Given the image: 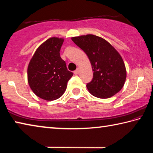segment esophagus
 <instances>
[{
	"label": "esophagus",
	"mask_w": 153,
	"mask_h": 153,
	"mask_svg": "<svg viewBox=\"0 0 153 153\" xmlns=\"http://www.w3.org/2000/svg\"><path fill=\"white\" fill-rule=\"evenodd\" d=\"M79 72V68H77V69H76V70L74 71V74H76V75L78 74Z\"/></svg>",
	"instance_id": "34e87169"
}]
</instances>
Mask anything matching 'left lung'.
Masks as SVG:
<instances>
[{"label":"left lung","mask_w":153,"mask_h":153,"mask_svg":"<svg viewBox=\"0 0 153 153\" xmlns=\"http://www.w3.org/2000/svg\"><path fill=\"white\" fill-rule=\"evenodd\" d=\"M71 40L86 54L93 71L92 80L86 87L92 95L108 98L117 94L125 84L127 73L118 51L99 36L87 34Z\"/></svg>","instance_id":"8db88e82"}]
</instances>
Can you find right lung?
Here are the masks:
<instances>
[{
    "mask_svg": "<svg viewBox=\"0 0 153 153\" xmlns=\"http://www.w3.org/2000/svg\"><path fill=\"white\" fill-rule=\"evenodd\" d=\"M64 39L48 38L36 49L27 67V82L33 93L45 100L58 99L73 76L60 56Z\"/></svg>",
    "mask_w": 153,
    "mask_h": 153,
    "instance_id": "right-lung-1",
    "label": "right lung"
}]
</instances>
